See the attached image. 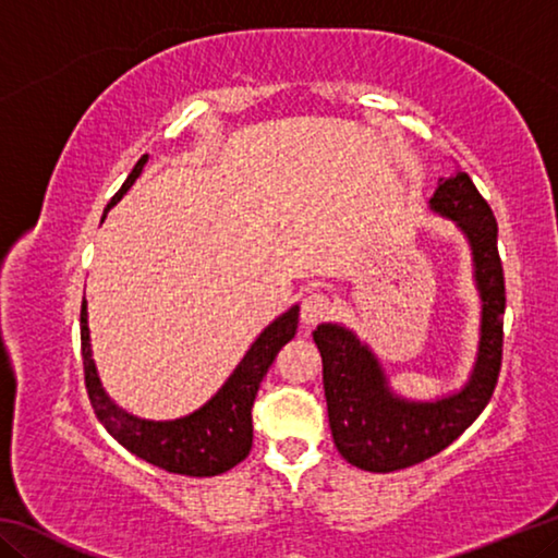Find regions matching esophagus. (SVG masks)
Listing matches in <instances>:
<instances>
[{"instance_id":"1","label":"esophagus","mask_w":558,"mask_h":558,"mask_svg":"<svg viewBox=\"0 0 558 558\" xmlns=\"http://www.w3.org/2000/svg\"><path fill=\"white\" fill-rule=\"evenodd\" d=\"M329 313H332V300L323 295V292H310V295L302 298V305H300L302 325L315 327L317 323L327 319Z\"/></svg>"}]
</instances>
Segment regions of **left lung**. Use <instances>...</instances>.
<instances>
[{"instance_id": "left-lung-1", "label": "left lung", "mask_w": 558, "mask_h": 558, "mask_svg": "<svg viewBox=\"0 0 558 558\" xmlns=\"http://www.w3.org/2000/svg\"><path fill=\"white\" fill-rule=\"evenodd\" d=\"M430 211L456 221L472 251L483 302L477 359L468 384L436 401H413L391 391L379 359L342 325H319L313 339L323 354L329 428L337 450L369 472L411 468L448 448L493 399L502 366L505 272L497 253V221L465 172L438 182Z\"/></svg>"}]
</instances>
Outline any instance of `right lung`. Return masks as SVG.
Listing matches in <instances>:
<instances>
[{"label":"right lung","instance_id":"obj_1","mask_svg":"<svg viewBox=\"0 0 558 558\" xmlns=\"http://www.w3.org/2000/svg\"><path fill=\"white\" fill-rule=\"evenodd\" d=\"M147 165V155L137 159L125 184L112 196L108 209H112L122 194L135 184ZM106 209V214H108ZM102 214V219H106ZM300 307L292 305L288 313L263 329L256 342L235 366L233 374L226 379L211 401H206L199 411L184 415L177 421H145L128 411H122L116 401L102 389L98 379L96 362L90 352L88 332V307L86 298L81 305V352H83V374H86L88 399L93 403L98 421L116 438L122 448L145 462L162 468L174 475L189 477H214L231 470L248 456L253 446V418L251 409L256 401L263 376L268 374L270 364L282 347H286L298 329Z\"/></svg>","mask_w":558,"mask_h":558}]
</instances>
